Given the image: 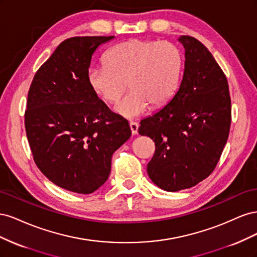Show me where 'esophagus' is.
Instances as JSON below:
<instances>
[{
  "mask_svg": "<svg viewBox=\"0 0 257 257\" xmlns=\"http://www.w3.org/2000/svg\"><path fill=\"white\" fill-rule=\"evenodd\" d=\"M138 123H136V122H130V128H131V132H132V134L133 135H136L137 133H138Z\"/></svg>",
  "mask_w": 257,
  "mask_h": 257,
  "instance_id": "obj_1",
  "label": "esophagus"
}]
</instances>
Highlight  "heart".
<instances>
[{
	"label": "heart",
	"mask_w": 257,
	"mask_h": 257,
	"mask_svg": "<svg viewBox=\"0 0 257 257\" xmlns=\"http://www.w3.org/2000/svg\"><path fill=\"white\" fill-rule=\"evenodd\" d=\"M104 65L91 67L88 83L108 104H113L126 90L131 91L115 105L114 111L126 119L146 113L151 106L166 104L181 80L183 54L168 41L128 40L108 49Z\"/></svg>",
	"instance_id": "heart-1"
}]
</instances>
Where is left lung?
Listing matches in <instances>:
<instances>
[{
  "mask_svg": "<svg viewBox=\"0 0 257 257\" xmlns=\"http://www.w3.org/2000/svg\"><path fill=\"white\" fill-rule=\"evenodd\" d=\"M185 48L183 78L176 95L159 112L141 121L155 152L147 172L161 189L192 188L211 175L227 142L231 100L227 78L195 37L179 38Z\"/></svg>",
  "mask_w": 257,
  "mask_h": 257,
  "instance_id": "8db88e82",
  "label": "left lung"
}]
</instances>
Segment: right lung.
Returning <instances> with one entry per match:
<instances>
[{"label":"right lung","instance_id":"obj_1","mask_svg":"<svg viewBox=\"0 0 257 257\" xmlns=\"http://www.w3.org/2000/svg\"><path fill=\"white\" fill-rule=\"evenodd\" d=\"M113 36L62 42L37 69L28 92L25 126L36 166L62 189L90 194L108 179L111 157L131 137L88 83L93 52Z\"/></svg>","mask_w":257,"mask_h":257}]
</instances>
